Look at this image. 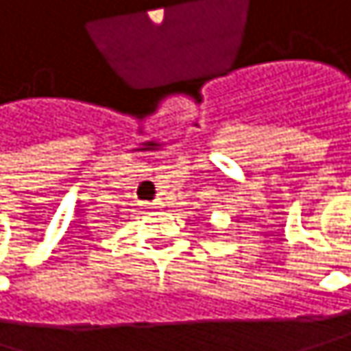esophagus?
I'll return each instance as SVG.
<instances>
[{"instance_id":"34e87169","label":"esophagus","mask_w":351,"mask_h":351,"mask_svg":"<svg viewBox=\"0 0 351 351\" xmlns=\"http://www.w3.org/2000/svg\"><path fill=\"white\" fill-rule=\"evenodd\" d=\"M162 206H164V202H162V199H156L154 204H152V208H162Z\"/></svg>"}]
</instances>
